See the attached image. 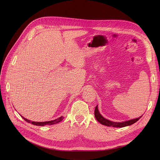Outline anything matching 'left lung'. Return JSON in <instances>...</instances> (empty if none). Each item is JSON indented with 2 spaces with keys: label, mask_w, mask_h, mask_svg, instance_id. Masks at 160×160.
Returning <instances> with one entry per match:
<instances>
[{
  "label": "left lung",
  "mask_w": 160,
  "mask_h": 160,
  "mask_svg": "<svg viewBox=\"0 0 160 160\" xmlns=\"http://www.w3.org/2000/svg\"><path fill=\"white\" fill-rule=\"evenodd\" d=\"M94 115L95 117L96 118V120L102 125H106V126H108V127H127L128 125H131L133 123H135V122H138L141 117H139L138 118L135 119H133V120H130L128 121H125V122H114L112 121H110L109 120H107L106 118H104L99 111L98 110V105L96 106V108H95V111H94Z\"/></svg>",
  "instance_id": "left-lung-1"
}]
</instances>
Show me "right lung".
Returning a JSON list of instances; mask_svg holds the SVG:
<instances>
[{"label":"right lung","instance_id":"right-lung-1","mask_svg":"<svg viewBox=\"0 0 160 160\" xmlns=\"http://www.w3.org/2000/svg\"><path fill=\"white\" fill-rule=\"evenodd\" d=\"M21 117L23 118L26 122H27L28 123H32L34 125H37V126H44V125H54V124H56L59 122H60L61 121H62L64 118L63 117H61L56 120H51V121H49V122H32L29 120H27L25 118L22 117L21 116Z\"/></svg>","mask_w":160,"mask_h":160}]
</instances>
